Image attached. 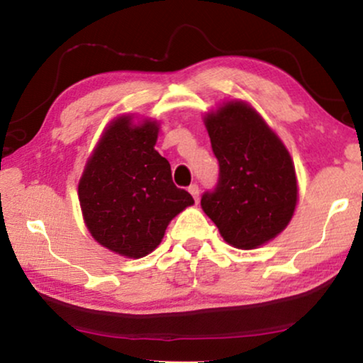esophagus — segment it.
<instances>
[{
  "mask_svg": "<svg viewBox=\"0 0 363 363\" xmlns=\"http://www.w3.org/2000/svg\"><path fill=\"white\" fill-rule=\"evenodd\" d=\"M188 191H190V195L195 198V201L200 200V188H198L196 183H193V185L188 186Z\"/></svg>",
  "mask_w": 363,
  "mask_h": 363,
  "instance_id": "1",
  "label": "esophagus"
}]
</instances>
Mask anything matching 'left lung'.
I'll use <instances>...</instances> for the list:
<instances>
[{
	"label": "left lung",
	"instance_id": "1",
	"mask_svg": "<svg viewBox=\"0 0 363 363\" xmlns=\"http://www.w3.org/2000/svg\"><path fill=\"white\" fill-rule=\"evenodd\" d=\"M205 125L220 163L215 190L205 191L201 208L223 240L240 250L271 241L287 226L297 203L292 158L246 102L223 104Z\"/></svg>",
	"mask_w": 363,
	"mask_h": 363
}]
</instances>
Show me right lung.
<instances>
[{
  "mask_svg": "<svg viewBox=\"0 0 363 363\" xmlns=\"http://www.w3.org/2000/svg\"><path fill=\"white\" fill-rule=\"evenodd\" d=\"M157 137V122L132 125L130 116L116 118L79 182L82 216L94 240L133 259L155 250L168 223L195 203L173 183L170 163L153 148Z\"/></svg>",
  "mask_w": 363,
  "mask_h": 363,
  "instance_id": "obj_1",
  "label": "right lung"
}]
</instances>
